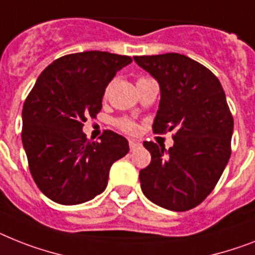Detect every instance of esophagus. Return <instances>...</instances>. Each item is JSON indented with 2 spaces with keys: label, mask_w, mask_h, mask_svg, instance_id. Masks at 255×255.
I'll list each match as a JSON object with an SVG mask.
<instances>
[{
  "label": "esophagus",
  "mask_w": 255,
  "mask_h": 255,
  "mask_svg": "<svg viewBox=\"0 0 255 255\" xmlns=\"http://www.w3.org/2000/svg\"><path fill=\"white\" fill-rule=\"evenodd\" d=\"M129 147H130V151H134V150H136L138 147H140V143L138 142V140L130 139L129 140Z\"/></svg>",
  "instance_id": "obj_1"
}]
</instances>
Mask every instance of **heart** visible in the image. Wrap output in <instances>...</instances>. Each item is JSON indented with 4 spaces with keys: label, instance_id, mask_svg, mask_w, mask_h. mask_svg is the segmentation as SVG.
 I'll return each mask as SVG.
<instances>
[{
    "label": "heart",
    "instance_id": "b5f03b06",
    "mask_svg": "<svg viewBox=\"0 0 255 255\" xmlns=\"http://www.w3.org/2000/svg\"><path fill=\"white\" fill-rule=\"evenodd\" d=\"M142 79H144V78H142ZM117 126H119L120 129H123L124 131L126 132H134L136 130L135 124L131 123V121H129V120H126V119L119 120V121H117Z\"/></svg>",
    "mask_w": 255,
    "mask_h": 255
}]
</instances>
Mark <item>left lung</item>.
Instances as JSON below:
<instances>
[{"label": "left lung", "mask_w": 255, "mask_h": 255, "mask_svg": "<svg viewBox=\"0 0 255 255\" xmlns=\"http://www.w3.org/2000/svg\"><path fill=\"white\" fill-rule=\"evenodd\" d=\"M160 87L153 132L176 130L173 146H143L151 163L140 169L143 194L170 211H188L214 190L231 157L233 117L218 78L188 56H135Z\"/></svg>", "instance_id": "1"}]
</instances>
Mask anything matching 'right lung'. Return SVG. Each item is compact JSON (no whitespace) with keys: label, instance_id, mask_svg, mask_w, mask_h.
Listing matches in <instances>:
<instances>
[{"label":"right lung","instance_id":"obj_1","mask_svg":"<svg viewBox=\"0 0 255 255\" xmlns=\"http://www.w3.org/2000/svg\"><path fill=\"white\" fill-rule=\"evenodd\" d=\"M129 56L88 50L53 61L37 78L22 111V142L29 170L44 195L60 205L91 201L107 188L112 164L129 142L105 130L88 140L83 123L102 111L105 88Z\"/></svg>","mask_w":255,"mask_h":255}]
</instances>
